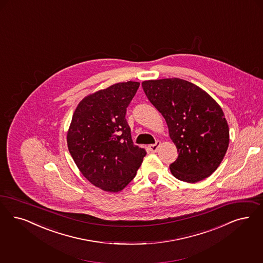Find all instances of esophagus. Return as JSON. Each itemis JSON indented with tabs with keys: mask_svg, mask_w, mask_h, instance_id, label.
Masks as SVG:
<instances>
[{
	"mask_svg": "<svg viewBox=\"0 0 263 263\" xmlns=\"http://www.w3.org/2000/svg\"><path fill=\"white\" fill-rule=\"evenodd\" d=\"M160 145H161V142H160V141H157L154 145H148V148H149V151H151L152 153H156Z\"/></svg>",
	"mask_w": 263,
	"mask_h": 263,
	"instance_id": "obj_1",
	"label": "esophagus"
}]
</instances>
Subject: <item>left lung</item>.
<instances>
[{"label": "left lung", "mask_w": 263, "mask_h": 263, "mask_svg": "<svg viewBox=\"0 0 263 263\" xmlns=\"http://www.w3.org/2000/svg\"><path fill=\"white\" fill-rule=\"evenodd\" d=\"M147 99L163 116L178 149L170 165L185 182L202 181L221 163L229 145V128L220 106L191 82L174 79L142 82Z\"/></svg>", "instance_id": "obj_1"}]
</instances>
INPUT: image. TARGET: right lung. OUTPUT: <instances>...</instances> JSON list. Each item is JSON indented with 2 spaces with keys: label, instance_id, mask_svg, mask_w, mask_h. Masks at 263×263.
<instances>
[{
  "label": "right lung",
  "instance_id": "right-lung-1",
  "mask_svg": "<svg viewBox=\"0 0 263 263\" xmlns=\"http://www.w3.org/2000/svg\"><path fill=\"white\" fill-rule=\"evenodd\" d=\"M140 82H118L84 97L72 115L67 144L83 177L109 192L122 191L136 176L145 149L133 144L126 108Z\"/></svg>",
  "mask_w": 263,
  "mask_h": 263
}]
</instances>
